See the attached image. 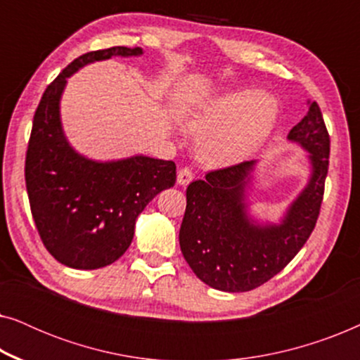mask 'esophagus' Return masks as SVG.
<instances>
[{
	"label": "esophagus",
	"mask_w": 360,
	"mask_h": 360,
	"mask_svg": "<svg viewBox=\"0 0 360 360\" xmlns=\"http://www.w3.org/2000/svg\"><path fill=\"white\" fill-rule=\"evenodd\" d=\"M191 180H193V174H191V170L186 169V167L176 172V184L180 186H186Z\"/></svg>",
	"instance_id": "esophagus-1"
}]
</instances>
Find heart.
I'll use <instances>...</instances> for the list:
<instances>
[{"instance_id":"1","label":"heart","mask_w":360,"mask_h":360,"mask_svg":"<svg viewBox=\"0 0 360 360\" xmlns=\"http://www.w3.org/2000/svg\"><path fill=\"white\" fill-rule=\"evenodd\" d=\"M278 101L265 90H233L213 96L186 117L198 136L200 159L208 165L229 167L248 160L272 132Z\"/></svg>"}]
</instances>
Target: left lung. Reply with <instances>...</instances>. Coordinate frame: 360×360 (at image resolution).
Instances as JSON below:
<instances>
[{"mask_svg":"<svg viewBox=\"0 0 360 360\" xmlns=\"http://www.w3.org/2000/svg\"><path fill=\"white\" fill-rule=\"evenodd\" d=\"M287 139L307 152V185L278 221L250 208L259 160L206 174L186 188L181 254L193 274L221 292H249L277 275L303 248L316 224L329 165V136L316 101Z\"/></svg>","mask_w":360,"mask_h":360,"instance_id":"1","label":"left lung"}]
</instances>
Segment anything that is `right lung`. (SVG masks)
<instances>
[{
    "mask_svg": "<svg viewBox=\"0 0 360 360\" xmlns=\"http://www.w3.org/2000/svg\"><path fill=\"white\" fill-rule=\"evenodd\" d=\"M141 47H111L75 58L44 91L26 155L32 218L49 252L78 270L116 262L134 238L136 219L160 191L175 185V164L136 154L95 160L68 142L60 117L67 80L90 63L141 57Z\"/></svg>",
    "mask_w": 360,
    "mask_h": 360,
    "instance_id": "right-lung-1",
    "label": "right lung"
}]
</instances>
